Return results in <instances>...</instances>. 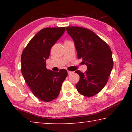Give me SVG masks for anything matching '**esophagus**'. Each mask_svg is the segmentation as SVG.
<instances>
[{"mask_svg":"<svg viewBox=\"0 0 132 132\" xmlns=\"http://www.w3.org/2000/svg\"><path fill=\"white\" fill-rule=\"evenodd\" d=\"M73 72V71H68V75H71V74H72Z\"/></svg>","mask_w":132,"mask_h":132,"instance_id":"esophagus-1","label":"esophagus"}]
</instances>
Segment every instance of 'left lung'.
<instances>
[{
	"mask_svg": "<svg viewBox=\"0 0 132 132\" xmlns=\"http://www.w3.org/2000/svg\"><path fill=\"white\" fill-rule=\"evenodd\" d=\"M66 31L75 42L77 57L87 66L84 73L75 71L80 76L76 88L86 97H93L105 86L113 68L110 47L90 30L79 27H68Z\"/></svg>",
	"mask_w": 132,
	"mask_h": 132,
	"instance_id": "obj_1",
	"label": "left lung"
}]
</instances>
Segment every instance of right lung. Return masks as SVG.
Here are the masks:
<instances>
[{
    "label": "right lung",
    "instance_id": "obj_1",
    "mask_svg": "<svg viewBox=\"0 0 132 132\" xmlns=\"http://www.w3.org/2000/svg\"><path fill=\"white\" fill-rule=\"evenodd\" d=\"M65 31V27L45 28L38 32L24 49L21 56V73L26 83L39 100L50 102L59 95L68 76L65 69L48 70L46 60L51 50Z\"/></svg>",
    "mask_w": 132,
    "mask_h": 132
}]
</instances>
